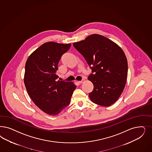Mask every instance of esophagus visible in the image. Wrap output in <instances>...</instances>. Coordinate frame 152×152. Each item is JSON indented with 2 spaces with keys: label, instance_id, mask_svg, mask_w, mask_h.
Here are the masks:
<instances>
[{
  "label": "esophagus",
  "instance_id": "34e87169",
  "mask_svg": "<svg viewBox=\"0 0 152 152\" xmlns=\"http://www.w3.org/2000/svg\"><path fill=\"white\" fill-rule=\"evenodd\" d=\"M84 82V79H82V80H80V81H79V83L81 84L82 83H83Z\"/></svg>",
  "mask_w": 152,
  "mask_h": 152
}]
</instances>
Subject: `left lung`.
<instances>
[{
    "mask_svg": "<svg viewBox=\"0 0 152 152\" xmlns=\"http://www.w3.org/2000/svg\"><path fill=\"white\" fill-rule=\"evenodd\" d=\"M92 70L88 79L93 84L89 97L93 103L110 106L115 103L125 87L127 61L121 48L102 35L94 34L74 42Z\"/></svg>",
    "mask_w": 152,
    "mask_h": 152,
    "instance_id": "8db88e82",
    "label": "left lung"
}]
</instances>
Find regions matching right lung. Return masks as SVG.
Here are the masks:
<instances>
[{"mask_svg":"<svg viewBox=\"0 0 152 152\" xmlns=\"http://www.w3.org/2000/svg\"><path fill=\"white\" fill-rule=\"evenodd\" d=\"M71 44L48 42L30 55L25 65L24 83L29 97L44 113L56 115L67 107L77 86L58 80L56 75L61 56Z\"/></svg>","mask_w":152,"mask_h":152,"instance_id":"right-lung-1","label":"right lung"}]
</instances>
